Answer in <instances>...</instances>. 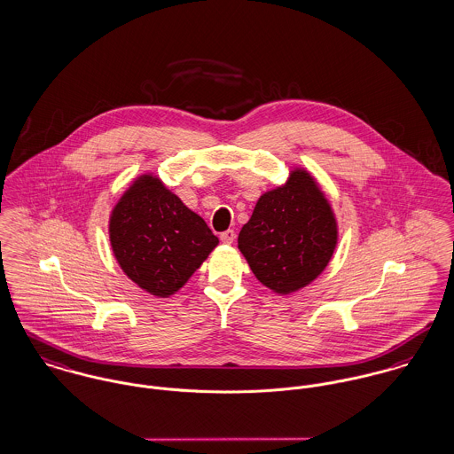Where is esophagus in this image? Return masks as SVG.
I'll use <instances>...</instances> for the list:
<instances>
[{
  "label": "esophagus",
  "instance_id": "34e87169",
  "mask_svg": "<svg viewBox=\"0 0 454 454\" xmlns=\"http://www.w3.org/2000/svg\"><path fill=\"white\" fill-rule=\"evenodd\" d=\"M235 237H237L235 230H226V231H223V233L219 235V239H221V242H223V244H233Z\"/></svg>",
  "mask_w": 454,
  "mask_h": 454
}]
</instances>
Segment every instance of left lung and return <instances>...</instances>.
Listing matches in <instances>:
<instances>
[{"instance_id":"1","label":"left lung","mask_w":454,"mask_h":454,"mask_svg":"<svg viewBox=\"0 0 454 454\" xmlns=\"http://www.w3.org/2000/svg\"><path fill=\"white\" fill-rule=\"evenodd\" d=\"M337 244L332 209L306 171L264 193L239 235V248L262 285L288 294L311 283Z\"/></svg>"}]
</instances>
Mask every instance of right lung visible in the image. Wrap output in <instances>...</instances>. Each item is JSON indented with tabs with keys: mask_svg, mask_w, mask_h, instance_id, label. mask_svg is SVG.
I'll return each instance as SVG.
<instances>
[{
	"mask_svg": "<svg viewBox=\"0 0 454 454\" xmlns=\"http://www.w3.org/2000/svg\"><path fill=\"white\" fill-rule=\"evenodd\" d=\"M217 237L157 177L141 176L110 217V244L122 271L168 297L207 259Z\"/></svg>",
	"mask_w": 454,
	"mask_h": 454,
	"instance_id": "add662e5",
	"label": "right lung"
}]
</instances>
